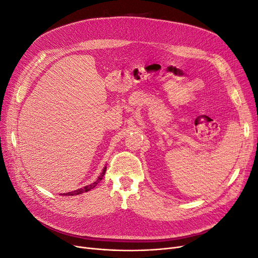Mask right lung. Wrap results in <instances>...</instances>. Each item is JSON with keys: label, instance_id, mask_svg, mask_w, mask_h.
<instances>
[{"label": "right lung", "instance_id": "right-lung-1", "mask_svg": "<svg viewBox=\"0 0 258 258\" xmlns=\"http://www.w3.org/2000/svg\"><path fill=\"white\" fill-rule=\"evenodd\" d=\"M105 172H106V166H104V169L102 170V173L100 174V176L97 178V180L96 181H94L92 184H88V185H85L84 187H81V188H78V189H76V191H73V192H69V193H63V196L65 195V196H74V195H80V194H82V193H85V192H88V191H91L92 188H94L100 181L102 180V178H103V176L105 175Z\"/></svg>", "mask_w": 258, "mask_h": 258}]
</instances>
